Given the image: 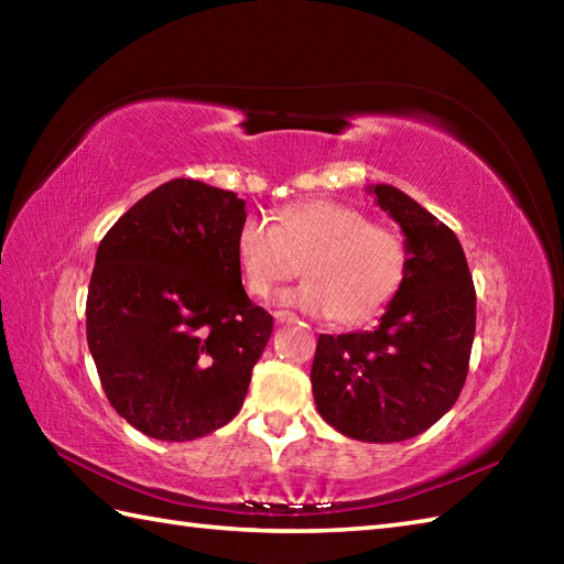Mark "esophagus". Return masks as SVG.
Wrapping results in <instances>:
<instances>
[{"label":"esophagus","instance_id":"34e87169","mask_svg":"<svg viewBox=\"0 0 564 564\" xmlns=\"http://www.w3.org/2000/svg\"><path fill=\"white\" fill-rule=\"evenodd\" d=\"M273 317H275V322H279V325H283V322H293L295 319V315L289 313V310H279V313H273Z\"/></svg>","mask_w":564,"mask_h":564}]
</instances>
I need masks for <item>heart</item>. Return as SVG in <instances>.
I'll list each match as a JSON object with an SVG mask.
<instances>
[{
  "label": "heart",
  "instance_id": "b5f03b06",
  "mask_svg": "<svg viewBox=\"0 0 564 564\" xmlns=\"http://www.w3.org/2000/svg\"><path fill=\"white\" fill-rule=\"evenodd\" d=\"M245 289L263 297L291 279L303 259V281L279 303L356 325L378 315L398 293L406 269L402 237L337 200H303L279 225L249 215L235 237Z\"/></svg>",
  "mask_w": 564,
  "mask_h": 564
}]
</instances>
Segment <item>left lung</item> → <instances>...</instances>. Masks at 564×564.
Segmentation results:
<instances>
[{"instance_id": "obj_1", "label": "left lung", "mask_w": 564, "mask_h": 564, "mask_svg": "<svg viewBox=\"0 0 564 564\" xmlns=\"http://www.w3.org/2000/svg\"><path fill=\"white\" fill-rule=\"evenodd\" d=\"M400 225L406 269L378 327L319 334L310 380L339 434L394 443L434 426L458 400L475 339V289L448 225L390 184L366 186Z\"/></svg>"}]
</instances>
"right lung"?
I'll return each mask as SVG.
<instances>
[{"instance_id": "add662e5", "label": "right lung", "mask_w": 564, "mask_h": 564, "mask_svg": "<svg viewBox=\"0 0 564 564\" xmlns=\"http://www.w3.org/2000/svg\"><path fill=\"white\" fill-rule=\"evenodd\" d=\"M247 203L172 178L97 249L87 341L106 398L158 441H194L237 416L273 317L249 301L235 257Z\"/></svg>"}]
</instances>
